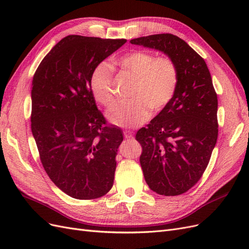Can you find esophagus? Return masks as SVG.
I'll list each match as a JSON object with an SVG mask.
<instances>
[{"label": "esophagus", "mask_w": 249, "mask_h": 249, "mask_svg": "<svg viewBox=\"0 0 249 249\" xmlns=\"http://www.w3.org/2000/svg\"><path fill=\"white\" fill-rule=\"evenodd\" d=\"M124 135L125 139H132L133 138V132L131 131H124Z\"/></svg>", "instance_id": "esophagus-1"}]
</instances>
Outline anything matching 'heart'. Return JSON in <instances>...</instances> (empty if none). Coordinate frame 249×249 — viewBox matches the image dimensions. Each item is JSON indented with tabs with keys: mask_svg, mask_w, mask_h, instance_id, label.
I'll return each mask as SVG.
<instances>
[{
	"mask_svg": "<svg viewBox=\"0 0 249 249\" xmlns=\"http://www.w3.org/2000/svg\"><path fill=\"white\" fill-rule=\"evenodd\" d=\"M118 64L136 79L131 101L116 102L107 111L112 124L124 127L138 126L144 124L154 112H160L176 94L178 71L176 63L169 57H157L152 53L136 51L118 60ZM90 89L94 99L109 105L114 100L112 67L101 62L92 71Z\"/></svg>",
	"mask_w": 249,
	"mask_h": 249,
	"instance_id": "b5f03b06",
	"label": "heart"
}]
</instances>
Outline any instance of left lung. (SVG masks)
<instances>
[{
  "label": "left lung",
  "instance_id": "left-lung-1",
  "mask_svg": "<svg viewBox=\"0 0 249 249\" xmlns=\"http://www.w3.org/2000/svg\"><path fill=\"white\" fill-rule=\"evenodd\" d=\"M130 42L163 52L178 67L175 96L137 132L136 140L150 189L165 196L183 194L201 178L217 141L218 101L211 73L205 60L176 35L155 34Z\"/></svg>",
  "mask_w": 249,
  "mask_h": 249
}]
</instances>
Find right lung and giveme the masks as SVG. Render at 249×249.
<instances>
[{
	"mask_svg": "<svg viewBox=\"0 0 249 249\" xmlns=\"http://www.w3.org/2000/svg\"><path fill=\"white\" fill-rule=\"evenodd\" d=\"M125 41L66 36L33 77L31 129L40 161L52 182L73 198H99L113 186L123 131L97 110L90 77Z\"/></svg>",
	"mask_w": 249,
	"mask_h": 249,
	"instance_id": "1",
	"label": "right lung"
}]
</instances>
